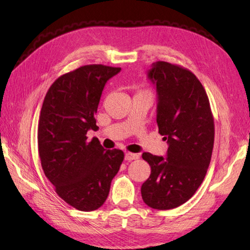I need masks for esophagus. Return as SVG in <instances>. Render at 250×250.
Returning <instances> with one entry per match:
<instances>
[{
    "instance_id": "esophagus-1",
    "label": "esophagus",
    "mask_w": 250,
    "mask_h": 250,
    "mask_svg": "<svg viewBox=\"0 0 250 250\" xmlns=\"http://www.w3.org/2000/svg\"><path fill=\"white\" fill-rule=\"evenodd\" d=\"M125 159L126 161H133V160L139 159V155L135 153H131V152H126V153L125 154Z\"/></svg>"
}]
</instances>
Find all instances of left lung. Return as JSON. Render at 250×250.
<instances>
[{
  "mask_svg": "<svg viewBox=\"0 0 250 250\" xmlns=\"http://www.w3.org/2000/svg\"><path fill=\"white\" fill-rule=\"evenodd\" d=\"M158 95L156 122L167 141V155L145 152L151 174L141 186L142 200L154 209L184 204L200 188L214 146V119L204 87L192 71L156 62L147 71Z\"/></svg>",
  "mask_w": 250,
  "mask_h": 250,
  "instance_id": "obj_1",
  "label": "left lung"
}]
</instances>
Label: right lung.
Instances as JSON below:
<instances>
[{
  "instance_id": "add662e5",
  "label": "right lung",
  "mask_w": 250,
  "mask_h": 250,
  "mask_svg": "<svg viewBox=\"0 0 250 250\" xmlns=\"http://www.w3.org/2000/svg\"><path fill=\"white\" fill-rule=\"evenodd\" d=\"M121 68L82 66L55 80L42 105L37 142L42 167L58 196L83 211L98 209L107 200L110 185L125 154L105 150L98 139L95 115L108 80Z\"/></svg>"
}]
</instances>
